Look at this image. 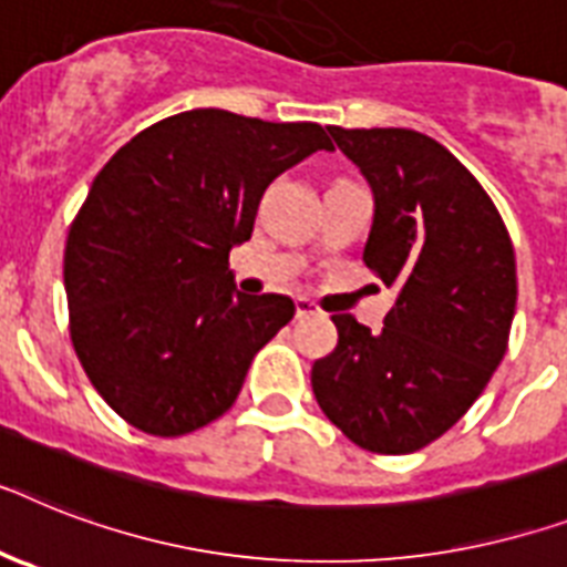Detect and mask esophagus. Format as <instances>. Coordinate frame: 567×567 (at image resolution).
<instances>
[{
	"mask_svg": "<svg viewBox=\"0 0 567 567\" xmlns=\"http://www.w3.org/2000/svg\"><path fill=\"white\" fill-rule=\"evenodd\" d=\"M315 315H320V308H317L311 299L299 297L297 299V317H299V320H302V317H315Z\"/></svg>",
	"mask_w": 567,
	"mask_h": 567,
	"instance_id": "obj_1",
	"label": "esophagus"
}]
</instances>
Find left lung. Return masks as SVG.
<instances>
[{
    "instance_id": "obj_1",
    "label": "left lung",
    "mask_w": 567,
    "mask_h": 567,
    "mask_svg": "<svg viewBox=\"0 0 567 567\" xmlns=\"http://www.w3.org/2000/svg\"><path fill=\"white\" fill-rule=\"evenodd\" d=\"M375 197L363 265L399 288L372 334L334 315L338 347L311 367L320 411L372 454H411L475 404L507 352L518 279L492 197L425 133L329 127Z\"/></svg>"
}]
</instances>
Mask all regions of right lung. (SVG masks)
I'll list each match as a JSON object with an SVG mask.
<instances>
[{
    "instance_id": "add662e5",
    "label": "right lung",
    "mask_w": 567,
    "mask_h": 567,
    "mask_svg": "<svg viewBox=\"0 0 567 567\" xmlns=\"http://www.w3.org/2000/svg\"><path fill=\"white\" fill-rule=\"evenodd\" d=\"M331 148L315 122L186 110L95 174L63 252L69 338L124 422L183 436L233 408L256 352L297 308L236 291L229 250L250 238L265 188Z\"/></svg>"
}]
</instances>
